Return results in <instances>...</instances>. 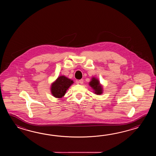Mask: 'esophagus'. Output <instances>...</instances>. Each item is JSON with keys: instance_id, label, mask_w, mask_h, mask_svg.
Listing matches in <instances>:
<instances>
[{"instance_id": "obj_1", "label": "esophagus", "mask_w": 156, "mask_h": 156, "mask_svg": "<svg viewBox=\"0 0 156 156\" xmlns=\"http://www.w3.org/2000/svg\"><path fill=\"white\" fill-rule=\"evenodd\" d=\"M78 83H80V84H83V80H80L79 81H78Z\"/></svg>"}]
</instances>
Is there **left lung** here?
Wrapping results in <instances>:
<instances>
[{"label": "left lung", "instance_id": "left-lung-1", "mask_svg": "<svg viewBox=\"0 0 156 156\" xmlns=\"http://www.w3.org/2000/svg\"><path fill=\"white\" fill-rule=\"evenodd\" d=\"M90 86L95 90V93L98 95H100L103 92L102 86L100 85V82L98 80L96 79L95 78L93 77L92 80L89 83Z\"/></svg>", "mask_w": 156, "mask_h": 156}]
</instances>
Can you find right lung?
Instances as JSON below:
<instances>
[{"instance_id":"obj_1","label":"right lung","mask_w":156,"mask_h":156,"mask_svg":"<svg viewBox=\"0 0 156 156\" xmlns=\"http://www.w3.org/2000/svg\"><path fill=\"white\" fill-rule=\"evenodd\" d=\"M73 81L62 76L58 77L55 83L51 85V93L55 98H61L65 95L67 90L69 89Z\"/></svg>"}]
</instances>
